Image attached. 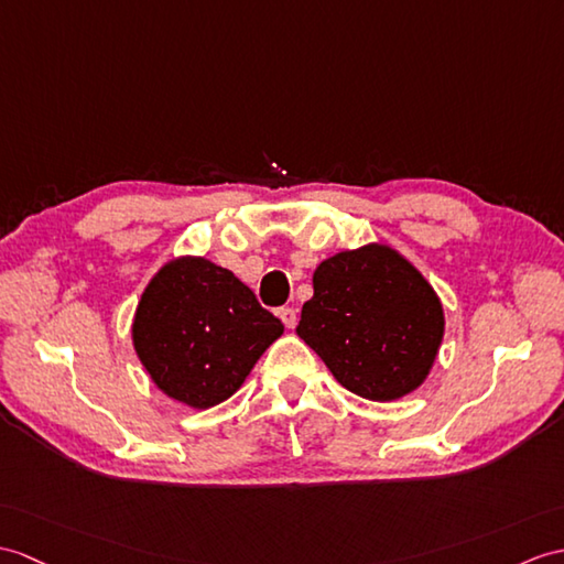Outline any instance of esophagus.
<instances>
[{"mask_svg":"<svg viewBox=\"0 0 564 564\" xmlns=\"http://www.w3.org/2000/svg\"><path fill=\"white\" fill-rule=\"evenodd\" d=\"M279 317L285 324V329H293V326L297 324V312L293 307H281L279 310Z\"/></svg>","mask_w":564,"mask_h":564,"instance_id":"34e87169","label":"esophagus"}]
</instances>
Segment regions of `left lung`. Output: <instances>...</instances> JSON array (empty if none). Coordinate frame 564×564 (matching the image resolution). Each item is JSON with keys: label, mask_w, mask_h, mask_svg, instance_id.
I'll return each mask as SVG.
<instances>
[{"label": "left lung", "mask_w": 564, "mask_h": 564, "mask_svg": "<svg viewBox=\"0 0 564 564\" xmlns=\"http://www.w3.org/2000/svg\"><path fill=\"white\" fill-rule=\"evenodd\" d=\"M312 288L295 334L338 384L384 403L425 382L444 338V307L413 261L368 242L324 259Z\"/></svg>", "instance_id": "left-lung-1"}]
</instances>
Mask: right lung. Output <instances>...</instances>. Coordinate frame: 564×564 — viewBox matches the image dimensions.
Masks as SVG:
<instances>
[{
  "mask_svg": "<svg viewBox=\"0 0 564 564\" xmlns=\"http://www.w3.org/2000/svg\"><path fill=\"white\" fill-rule=\"evenodd\" d=\"M283 324L212 259H167L143 288L132 346L167 399L206 411L230 399Z\"/></svg>",
  "mask_w": 564,
  "mask_h": 564,
  "instance_id": "obj_1",
  "label": "right lung"
}]
</instances>
